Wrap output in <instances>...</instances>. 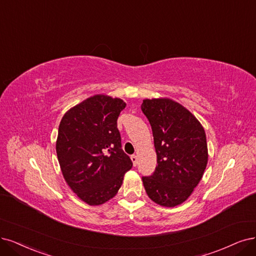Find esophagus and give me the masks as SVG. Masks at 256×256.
I'll return each instance as SVG.
<instances>
[{
  "label": "esophagus",
  "instance_id": "1",
  "mask_svg": "<svg viewBox=\"0 0 256 256\" xmlns=\"http://www.w3.org/2000/svg\"><path fill=\"white\" fill-rule=\"evenodd\" d=\"M130 159H132V162H133V164H134V166H137V162H138L137 155H132Z\"/></svg>",
  "mask_w": 256,
  "mask_h": 256
}]
</instances>
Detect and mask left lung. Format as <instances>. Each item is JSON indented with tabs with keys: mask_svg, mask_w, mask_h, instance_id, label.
I'll return each instance as SVG.
<instances>
[{
	"mask_svg": "<svg viewBox=\"0 0 256 256\" xmlns=\"http://www.w3.org/2000/svg\"><path fill=\"white\" fill-rule=\"evenodd\" d=\"M141 110L152 126L158 164L153 175L142 177L146 192L159 206L182 204L206 168L204 126L190 110L170 98L144 99Z\"/></svg>",
	"mask_w": 256,
	"mask_h": 256,
	"instance_id": "left-lung-1",
	"label": "left lung"
}]
</instances>
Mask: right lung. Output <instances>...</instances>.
I'll list each match as a JSON object with an SVG mask.
<instances>
[{"instance_id":"obj_1","label":"right lung","mask_w":256,"mask_h":256,"mask_svg":"<svg viewBox=\"0 0 256 256\" xmlns=\"http://www.w3.org/2000/svg\"><path fill=\"white\" fill-rule=\"evenodd\" d=\"M126 103L94 94L61 119L56 156L66 184L81 200L100 206L115 196L133 162L121 148L117 119Z\"/></svg>"}]
</instances>
